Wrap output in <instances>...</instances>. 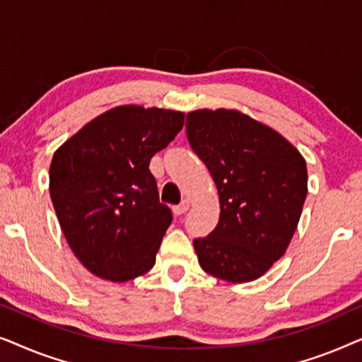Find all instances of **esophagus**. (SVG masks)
<instances>
[{"mask_svg": "<svg viewBox=\"0 0 362 362\" xmlns=\"http://www.w3.org/2000/svg\"><path fill=\"white\" fill-rule=\"evenodd\" d=\"M189 209V202L187 201H182L181 204H177V206H173V212H175L176 216H181V214H185V212Z\"/></svg>", "mask_w": 362, "mask_h": 362, "instance_id": "1", "label": "esophagus"}]
</instances>
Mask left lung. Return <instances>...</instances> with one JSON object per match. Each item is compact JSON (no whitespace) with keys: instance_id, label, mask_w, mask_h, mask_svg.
<instances>
[{"instance_id":"obj_1","label":"left lung","mask_w":362,"mask_h":362,"mask_svg":"<svg viewBox=\"0 0 362 362\" xmlns=\"http://www.w3.org/2000/svg\"><path fill=\"white\" fill-rule=\"evenodd\" d=\"M187 141L219 192L221 216L194 239L202 270L240 284L259 279L285 254L308 192L306 163L270 127L237 110H196Z\"/></svg>"}]
</instances>
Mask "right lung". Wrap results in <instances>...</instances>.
Wrapping results in <instances>:
<instances>
[{
	"label": "right lung",
	"mask_w": 362,
	"mask_h": 362,
	"mask_svg": "<svg viewBox=\"0 0 362 362\" xmlns=\"http://www.w3.org/2000/svg\"><path fill=\"white\" fill-rule=\"evenodd\" d=\"M182 125V112L117 107L54 153V209L67 244L93 275L128 281L155 265L173 214L160 202L150 160Z\"/></svg>",
	"instance_id": "right-lung-1"
}]
</instances>
